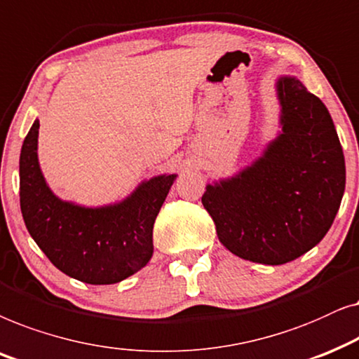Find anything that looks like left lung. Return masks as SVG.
<instances>
[{"mask_svg":"<svg viewBox=\"0 0 359 359\" xmlns=\"http://www.w3.org/2000/svg\"><path fill=\"white\" fill-rule=\"evenodd\" d=\"M277 90L283 135L252 167L208 185L202 197L222 245L271 266L318 245L345 192V157L322 100L290 76L280 79Z\"/></svg>","mask_w":359,"mask_h":359,"instance_id":"left-lung-1","label":"left lung"}]
</instances>
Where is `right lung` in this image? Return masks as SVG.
Segmentation results:
<instances>
[{
  "label": "right lung",
  "instance_id": "1",
  "mask_svg": "<svg viewBox=\"0 0 359 359\" xmlns=\"http://www.w3.org/2000/svg\"><path fill=\"white\" fill-rule=\"evenodd\" d=\"M39 121L22 142L19 200L27 231L64 274L87 284H116L152 256V228L175 175L142 184L123 203L83 208L62 202L46 185L37 162Z\"/></svg>",
  "mask_w": 359,
  "mask_h": 359
}]
</instances>
